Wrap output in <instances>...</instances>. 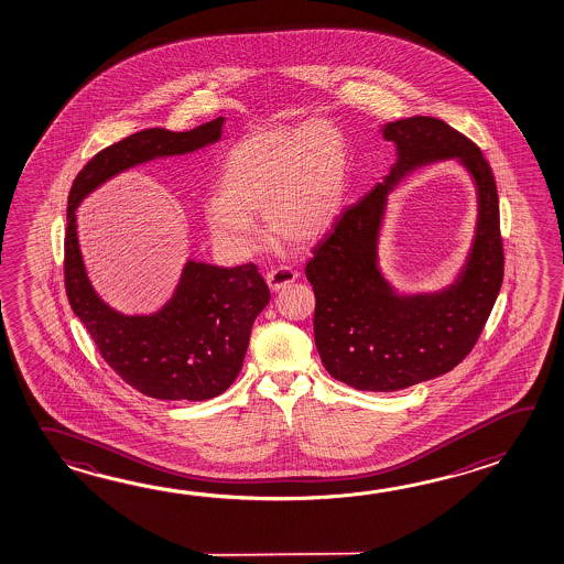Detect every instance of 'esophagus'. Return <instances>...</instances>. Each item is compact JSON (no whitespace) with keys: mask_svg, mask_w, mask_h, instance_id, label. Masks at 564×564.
<instances>
[{"mask_svg":"<svg viewBox=\"0 0 564 564\" xmlns=\"http://www.w3.org/2000/svg\"><path fill=\"white\" fill-rule=\"evenodd\" d=\"M297 281V271L289 264H281L276 269H271L267 273V285L273 289V291H281V289L289 288L291 283Z\"/></svg>","mask_w":564,"mask_h":564,"instance_id":"esophagus-1","label":"esophagus"}]
</instances>
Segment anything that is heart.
Masks as SVG:
<instances>
[{
	"label": "heart",
	"mask_w": 564,
	"mask_h": 564,
	"mask_svg": "<svg viewBox=\"0 0 564 564\" xmlns=\"http://www.w3.org/2000/svg\"><path fill=\"white\" fill-rule=\"evenodd\" d=\"M349 150L327 120L297 127L257 128L229 150L220 195L205 200L213 239L232 253H251L261 242L254 215L281 241H317L344 208Z\"/></svg>",
	"instance_id": "1"
}]
</instances>
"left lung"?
Here are the masks:
<instances>
[{"label": "left lung", "mask_w": 564, "mask_h": 564, "mask_svg": "<svg viewBox=\"0 0 564 564\" xmlns=\"http://www.w3.org/2000/svg\"><path fill=\"white\" fill-rule=\"evenodd\" d=\"M383 137L398 147L390 176L345 208L305 267L323 366L335 380L364 391L403 390L456 368L482 334L505 276L498 193L482 150L432 116L390 122ZM444 158H458L479 188L471 259L456 286L436 296L402 299L375 264L384 196L410 167Z\"/></svg>", "instance_id": "8db88e82"}]
</instances>
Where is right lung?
I'll return each instance as SVG.
<instances>
[{"label": "right lung", "mask_w": 564, "mask_h": 564, "mask_svg": "<svg viewBox=\"0 0 564 564\" xmlns=\"http://www.w3.org/2000/svg\"><path fill=\"white\" fill-rule=\"evenodd\" d=\"M225 118L171 132L149 128L94 154L74 178L64 237V285L69 305L104 361L144 395L203 402L229 388L242 368L254 317L271 300L257 264L215 267L188 261L173 300L154 315L128 317L110 310L84 271L76 207L110 176L156 156L186 154L220 139Z\"/></svg>", "instance_id": "1"}]
</instances>
